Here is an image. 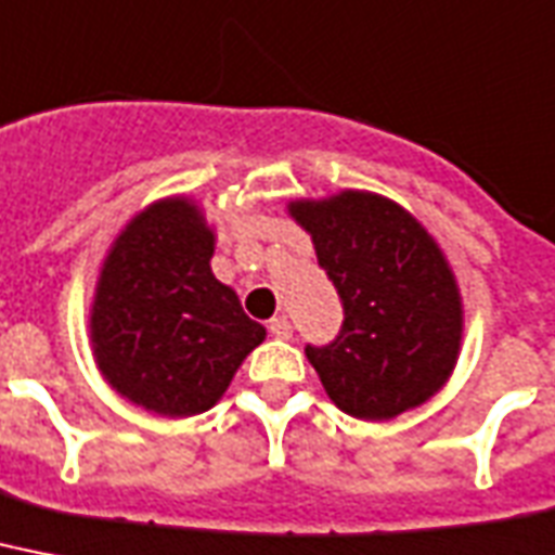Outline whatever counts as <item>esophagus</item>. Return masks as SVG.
Wrapping results in <instances>:
<instances>
[{
	"mask_svg": "<svg viewBox=\"0 0 555 555\" xmlns=\"http://www.w3.org/2000/svg\"><path fill=\"white\" fill-rule=\"evenodd\" d=\"M268 331H270V336H276V339H291L293 327L285 317H276V319H270Z\"/></svg>",
	"mask_w": 555,
	"mask_h": 555,
	"instance_id": "obj_1",
	"label": "esophagus"
}]
</instances>
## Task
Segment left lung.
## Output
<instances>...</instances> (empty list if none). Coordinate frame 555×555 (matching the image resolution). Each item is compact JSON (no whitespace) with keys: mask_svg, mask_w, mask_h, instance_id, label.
Segmentation results:
<instances>
[{"mask_svg":"<svg viewBox=\"0 0 555 555\" xmlns=\"http://www.w3.org/2000/svg\"><path fill=\"white\" fill-rule=\"evenodd\" d=\"M345 310L339 336L308 345L333 404L364 422L418 408L453 373L462 301L434 236L376 193L291 202Z\"/></svg>","mask_w":555,"mask_h":555,"instance_id":"left-lung-1","label":"left lung"}]
</instances>
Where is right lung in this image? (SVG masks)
Listing matches in <instances>:
<instances>
[{
  "instance_id": "obj_1",
  "label": "right lung",
  "mask_w": 555,
  "mask_h": 555,
  "mask_svg": "<svg viewBox=\"0 0 555 555\" xmlns=\"http://www.w3.org/2000/svg\"><path fill=\"white\" fill-rule=\"evenodd\" d=\"M214 231L188 199H162L111 247L90 339L116 393L159 416L214 408L264 327L210 270Z\"/></svg>"
}]
</instances>
